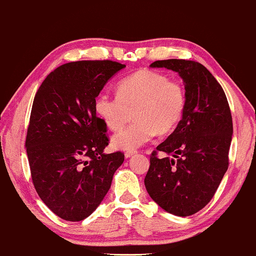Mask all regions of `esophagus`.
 I'll return each mask as SVG.
<instances>
[{
    "label": "esophagus",
    "mask_w": 256,
    "mask_h": 256,
    "mask_svg": "<svg viewBox=\"0 0 256 256\" xmlns=\"http://www.w3.org/2000/svg\"><path fill=\"white\" fill-rule=\"evenodd\" d=\"M136 154V150H128V152H125V158H132V156H134Z\"/></svg>",
    "instance_id": "obj_1"
}]
</instances>
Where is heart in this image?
Returning a JSON list of instances; mask_svg holds the SVG:
<instances>
[{
    "label": "heart",
    "instance_id": "1",
    "mask_svg": "<svg viewBox=\"0 0 256 256\" xmlns=\"http://www.w3.org/2000/svg\"><path fill=\"white\" fill-rule=\"evenodd\" d=\"M186 95L182 85L166 74L141 70L120 80L117 95L102 92L95 98V112L112 131L124 126L133 112L134 122L112 136V146L133 150L156 133L170 132L182 120Z\"/></svg>",
    "mask_w": 256,
    "mask_h": 256
}]
</instances>
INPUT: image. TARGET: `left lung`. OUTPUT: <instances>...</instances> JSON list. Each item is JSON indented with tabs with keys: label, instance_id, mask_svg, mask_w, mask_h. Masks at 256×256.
<instances>
[{
	"label": "left lung",
	"instance_id": "left-lung-1",
	"mask_svg": "<svg viewBox=\"0 0 256 256\" xmlns=\"http://www.w3.org/2000/svg\"><path fill=\"white\" fill-rule=\"evenodd\" d=\"M150 66L177 72L186 104L177 128L152 152L144 186L166 212L190 216L208 204L228 170L234 133L230 106L222 86L199 62L164 60ZM158 151L165 158H158Z\"/></svg>",
	"mask_w": 256,
	"mask_h": 256
}]
</instances>
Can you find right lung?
<instances>
[{"mask_svg":"<svg viewBox=\"0 0 256 256\" xmlns=\"http://www.w3.org/2000/svg\"><path fill=\"white\" fill-rule=\"evenodd\" d=\"M112 60H78L47 76L34 98L25 147L40 199L60 218L78 222L98 207L124 152L106 154V126L95 98L124 68Z\"/></svg>","mask_w":256,"mask_h":256,"instance_id":"add662e5","label":"right lung"}]
</instances>
